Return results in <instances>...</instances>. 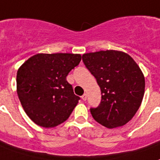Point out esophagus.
Listing matches in <instances>:
<instances>
[{
	"label": "esophagus",
	"instance_id": "obj_1",
	"mask_svg": "<svg viewBox=\"0 0 160 160\" xmlns=\"http://www.w3.org/2000/svg\"><path fill=\"white\" fill-rule=\"evenodd\" d=\"M81 98H82V100H84V101H86V98H87V95L86 94H84L82 97H81Z\"/></svg>",
	"mask_w": 160,
	"mask_h": 160
}]
</instances>
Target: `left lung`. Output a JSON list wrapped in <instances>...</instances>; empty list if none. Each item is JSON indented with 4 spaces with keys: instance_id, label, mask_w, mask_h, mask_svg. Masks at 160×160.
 I'll return each instance as SVG.
<instances>
[{
    "instance_id": "obj_1",
    "label": "left lung",
    "mask_w": 160,
    "mask_h": 160,
    "mask_svg": "<svg viewBox=\"0 0 160 160\" xmlns=\"http://www.w3.org/2000/svg\"><path fill=\"white\" fill-rule=\"evenodd\" d=\"M82 60L101 89L99 106L91 108L97 122L109 129L125 125L140 107L145 78L127 53L107 50L85 53Z\"/></svg>"
}]
</instances>
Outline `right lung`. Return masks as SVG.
<instances>
[{
  "mask_svg": "<svg viewBox=\"0 0 160 160\" xmlns=\"http://www.w3.org/2000/svg\"><path fill=\"white\" fill-rule=\"evenodd\" d=\"M80 60V54L39 53L20 66L18 96L26 114L36 125L52 128L68 119L80 98L66 77Z\"/></svg>",
  "mask_w": 160,
  "mask_h": 160,
  "instance_id": "1",
  "label": "right lung"
}]
</instances>
